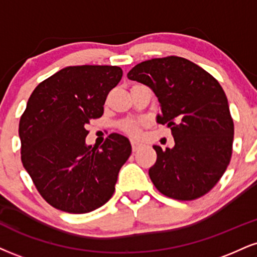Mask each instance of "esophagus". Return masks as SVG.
<instances>
[{
  "instance_id": "obj_1",
  "label": "esophagus",
  "mask_w": 257,
  "mask_h": 257,
  "mask_svg": "<svg viewBox=\"0 0 257 257\" xmlns=\"http://www.w3.org/2000/svg\"><path fill=\"white\" fill-rule=\"evenodd\" d=\"M141 142H139L137 140H132V148H133V152H137L139 148L141 147Z\"/></svg>"
}]
</instances>
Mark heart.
I'll return each instance as SVG.
<instances>
[{"instance_id": "heart-1", "label": "heart", "mask_w": 257, "mask_h": 257, "mask_svg": "<svg viewBox=\"0 0 257 257\" xmlns=\"http://www.w3.org/2000/svg\"><path fill=\"white\" fill-rule=\"evenodd\" d=\"M122 129L126 134L132 135V137H137L140 133V123L138 120H129V122L123 123Z\"/></svg>"}]
</instances>
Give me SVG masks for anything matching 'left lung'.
<instances>
[{
	"instance_id": "8db88e82",
	"label": "left lung",
	"mask_w": 257,
	"mask_h": 257,
	"mask_svg": "<svg viewBox=\"0 0 257 257\" xmlns=\"http://www.w3.org/2000/svg\"><path fill=\"white\" fill-rule=\"evenodd\" d=\"M146 85L160 103L157 122L168 124L175 146H153L157 162L148 171L165 196L199 199L218 183L232 156L233 119L226 94L205 69L183 57L141 62L126 74Z\"/></svg>"
}]
</instances>
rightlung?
Here are the masks:
<instances>
[{
	"label": "right lung",
	"mask_w": 257,
	"mask_h": 257,
	"mask_svg": "<svg viewBox=\"0 0 257 257\" xmlns=\"http://www.w3.org/2000/svg\"><path fill=\"white\" fill-rule=\"evenodd\" d=\"M116 66H73L40 82L19 123L21 162L37 190L60 211L88 213L111 199L132 153L128 139L110 134L87 146L86 124L104 112L107 94L122 79Z\"/></svg>",
	"instance_id": "add662e5"
}]
</instances>
